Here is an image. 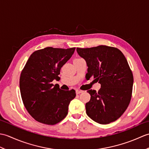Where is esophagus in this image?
<instances>
[{
    "label": "esophagus",
    "mask_w": 149,
    "mask_h": 149,
    "mask_svg": "<svg viewBox=\"0 0 149 149\" xmlns=\"http://www.w3.org/2000/svg\"><path fill=\"white\" fill-rule=\"evenodd\" d=\"M75 92H76V93H77V94H79V93H83V91L80 90H77L76 91H75Z\"/></svg>",
    "instance_id": "34e87169"
}]
</instances>
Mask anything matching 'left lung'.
<instances>
[{"instance_id": "8db88e82", "label": "left lung", "mask_w": 149, "mask_h": 149, "mask_svg": "<svg viewBox=\"0 0 149 149\" xmlns=\"http://www.w3.org/2000/svg\"><path fill=\"white\" fill-rule=\"evenodd\" d=\"M88 66L86 76L100 84L98 92L90 90L91 99L86 104L87 115L100 124L115 122L127 109L131 99L133 75L127 59L115 47L99 45L77 48Z\"/></svg>"}]
</instances>
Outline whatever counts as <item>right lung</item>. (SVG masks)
<instances>
[{"mask_svg": "<svg viewBox=\"0 0 149 149\" xmlns=\"http://www.w3.org/2000/svg\"><path fill=\"white\" fill-rule=\"evenodd\" d=\"M75 48L46 47L36 50L29 57L20 77L22 101L31 116L47 125H54L68 114L75 91L62 90L53 80L59 81L60 70L70 59Z\"/></svg>", "mask_w": 149, "mask_h": 149, "instance_id": "obj_1", "label": "right lung"}]
</instances>
